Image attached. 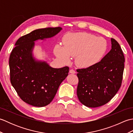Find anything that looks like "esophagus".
<instances>
[{"label":"esophagus","mask_w":133,"mask_h":133,"mask_svg":"<svg viewBox=\"0 0 133 133\" xmlns=\"http://www.w3.org/2000/svg\"><path fill=\"white\" fill-rule=\"evenodd\" d=\"M69 72L70 73V74H75L76 73L75 70H70L69 71Z\"/></svg>","instance_id":"1"}]
</instances>
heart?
<instances>
[{
    "label": "heart",
    "instance_id": "1",
    "mask_svg": "<svg viewBox=\"0 0 133 133\" xmlns=\"http://www.w3.org/2000/svg\"><path fill=\"white\" fill-rule=\"evenodd\" d=\"M63 45H55V56L65 64L69 63L71 57L75 56V64L81 68L98 63L107 49L106 39L87 32L68 33L63 38Z\"/></svg>",
    "mask_w": 133,
    "mask_h": 133
}]
</instances>
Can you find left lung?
Returning a JSON list of instances; mask_svg holds the SVG:
<instances>
[{
  "label": "left lung",
  "mask_w": 133,
  "mask_h": 133,
  "mask_svg": "<svg viewBox=\"0 0 133 133\" xmlns=\"http://www.w3.org/2000/svg\"><path fill=\"white\" fill-rule=\"evenodd\" d=\"M111 49L98 63L78 69L77 94L84 106L97 107L111 99L122 83L125 57L119 43L111 39Z\"/></svg>",
  "instance_id": "1"
}]
</instances>
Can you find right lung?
<instances>
[{"label": "right lung", "mask_w": 133, "mask_h": 133, "mask_svg": "<svg viewBox=\"0 0 133 133\" xmlns=\"http://www.w3.org/2000/svg\"><path fill=\"white\" fill-rule=\"evenodd\" d=\"M62 30L58 27L34 30L20 38L11 53V83L20 98L30 105L50 104L68 75V67L53 68L47 62L36 59L33 54L35 42L52 38Z\"/></svg>", "instance_id": "1"}]
</instances>
